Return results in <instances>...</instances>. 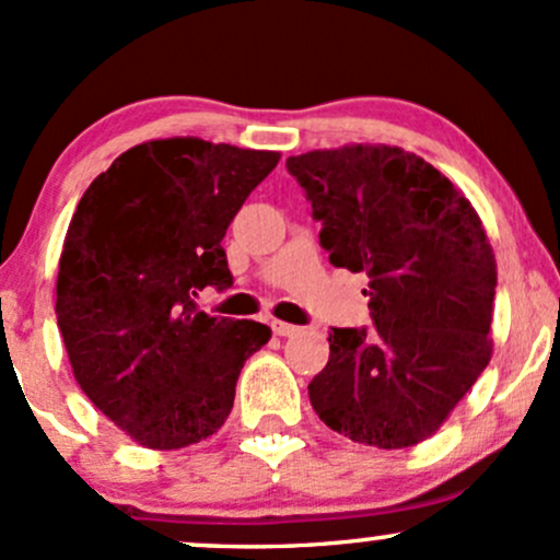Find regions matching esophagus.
Masks as SVG:
<instances>
[{"mask_svg": "<svg viewBox=\"0 0 560 560\" xmlns=\"http://www.w3.org/2000/svg\"><path fill=\"white\" fill-rule=\"evenodd\" d=\"M271 329H273L276 337H292V334L300 331V326L284 324V320H271Z\"/></svg>", "mask_w": 560, "mask_h": 560, "instance_id": "obj_1", "label": "esophagus"}]
</instances>
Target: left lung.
<instances>
[{
	"label": "left lung",
	"instance_id": "8db88e82",
	"mask_svg": "<svg viewBox=\"0 0 560 560\" xmlns=\"http://www.w3.org/2000/svg\"><path fill=\"white\" fill-rule=\"evenodd\" d=\"M337 268L369 276L374 329H331L307 384L334 432L382 450L429 440L492 358L494 255L477 210L427 160L389 144L289 158Z\"/></svg>",
	"mask_w": 560,
	"mask_h": 560
}]
</instances>
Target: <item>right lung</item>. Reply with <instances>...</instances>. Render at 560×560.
Segmentation results:
<instances>
[{
    "mask_svg": "<svg viewBox=\"0 0 560 560\" xmlns=\"http://www.w3.org/2000/svg\"><path fill=\"white\" fill-rule=\"evenodd\" d=\"M279 158L155 139L115 158L83 191L57 271V326L75 382L141 447L215 434L244 361L271 339L266 324L208 316L195 298L231 287L221 242Z\"/></svg>",
    "mask_w": 560,
    "mask_h": 560,
    "instance_id": "1",
    "label": "right lung"
}]
</instances>
